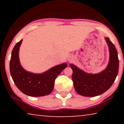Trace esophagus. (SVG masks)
<instances>
[{
    "label": "esophagus",
    "mask_w": 124,
    "mask_h": 124,
    "mask_svg": "<svg viewBox=\"0 0 124 124\" xmlns=\"http://www.w3.org/2000/svg\"><path fill=\"white\" fill-rule=\"evenodd\" d=\"M68 61H70V58H68Z\"/></svg>",
    "instance_id": "obj_1"
}]
</instances>
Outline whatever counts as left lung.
Listing matches in <instances>:
<instances>
[{"label": "left lung", "mask_w": 124, "mask_h": 124, "mask_svg": "<svg viewBox=\"0 0 124 124\" xmlns=\"http://www.w3.org/2000/svg\"><path fill=\"white\" fill-rule=\"evenodd\" d=\"M110 52L109 64L106 70L96 74H88L70 64L73 70L72 80L78 93L86 97H95L103 93L112 86L118 74L119 61L114 45L106 38Z\"/></svg>", "instance_id": "8db88e82"}]
</instances>
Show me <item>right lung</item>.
<instances>
[{"label": "right lung", "mask_w": 124, "mask_h": 124, "mask_svg": "<svg viewBox=\"0 0 124 124\" xmlns=\"http://www.w3.org/2000/svg\"><path fill=\"white\" fill-rule=\"evenodd\" d=\"M22 40L18 42L12 51L10 71L14 83L22 93L33 97L48 95L52 91L54 81L67 64L64 63L52 67L43 74H36L24 70L20 65L18 51Z\"/></svg>", "instance_id": "1"}]
</instances>
